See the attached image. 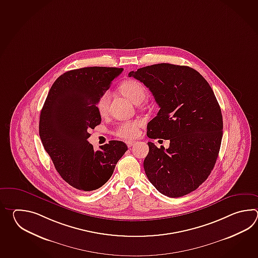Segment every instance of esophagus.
Here are the masks:
<instances>
[{"label": "esophagus", "instance_id": "1", "mask_svg": "<svg viewBox=\"0 0 258 258\" xmlns=\"http://www.w3.org/2000/svg\"><path fill=\"white\" fill-rule=\"evenodd\" d=\"M135 144H136L135 141H127L126 142L127 147H128V148H132Z\"/></svg>", "mask_w": 258, "mask_h": 258}]
</instances>
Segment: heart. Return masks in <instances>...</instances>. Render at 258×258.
<instances>
[{
    "mask_svg": "<svg viewBox=\"0 0 258 258\" xmlns=\"http://www.w3.org/2000/svg\"><path fill=\"white\" fill-rule=\"evenodd\" d=\"M121 93L127 98L131 99L132 101L136 104L141 103L147 96V89L142 83L129 79L120 86ZM110 92L106 91L99 99L97 104V109L99 114L104 116L108 113L109 110V103H110ZM142 125L141 121H127L119 123L115 129V135L117 137H121L123 139H132L135 138L138 135L139 127Z\"/></svg>",
    "mask_w": 258,
    "mask_h": 258,
    "instance_id": "1",
    "label": "heart"
}]
</instances>
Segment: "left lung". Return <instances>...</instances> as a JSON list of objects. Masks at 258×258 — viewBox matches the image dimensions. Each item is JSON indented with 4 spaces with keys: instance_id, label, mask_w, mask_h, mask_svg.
<instances>
[{
    "instance_id": "8db88e82",
    "label": "left lung",
    "mask_w": 258,
    "mask_h": 258,
    "mask_svg": "<svg viewBox=\"0 0 258 258\" xmlns=\"http://www.w3.org/2000/svg\"><path fill=\"white\" fill-rule=\"evenodd\" d=\"M142 82L159 106L148 123L149 138L170 140V147L148 142L144 169L159 192L181 198L208 179L219 156L222 114L208 81L189 66L158 63L128 75Z\"/></svg>"
}]
</instances>
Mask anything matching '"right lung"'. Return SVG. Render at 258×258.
<instances>
[{
	"mask_svg": "<svg viewBox=\"0 0 258 258\" xmlns=\"http://www.w3.org/2000/svg\"><path fill=\"white\" fill-rule=\"evenodd\" d=\"M122 68L84 67L66 72L49 89L39 117V137L55 169L71 186L99 189L109 181L126 152L125 143L111 140L94 150L88 131L99 125L100 97Z\"/></svg>",
	"mask_w": 258,
	"mask_h": 258,
	"instance_id": "right-lung-1",
	"label": "right lung"
}]
</instances>
